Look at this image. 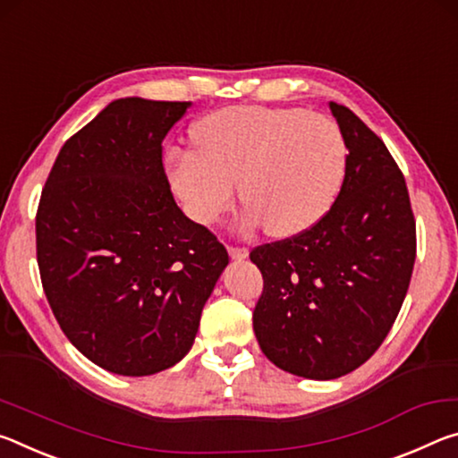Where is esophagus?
<instances>
[{
  "instance_id": "esophagus-1",
  "label": "esophagus",
  "mask_w": 458,
  "mask_h": 458,
  "mask_svg": "<svg viewBox=\"0 0 458 458\" xmlns=\"http://www.w3.org/2000/svg\"><path fill=\"white\" fill-rule=\"evenodd\" d=\"M229 256L233 259H245L250 256V250L247 247H235V245H229Z\"/></svg>"
}]
</instances>
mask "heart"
Returning <instances> with one entry per match:
<instances>
[{"mask_svg": "<svg viewBox=\"0 0 458 458\" xmlns=\"http://www.w3.org/2000/svg\"><path fill=\"white\" fill-rule=\"evenodd\" d=\"M191 149H170L166 170L194 221L211 225L229 211L235 182L245 223L290 237L325 216L343 191L349 146L331 117L300 107L239 105L192 127Z\"/></svg>", "mask_w": 458, "mask_h": 458, "instance_id": "b5f03b06", "label": "heart"}]
</instances>
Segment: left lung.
<instances>
[{
  "label": "left lung",
  "instance_id": "obj_1",
  "mask_svg": "<svg viewBox=\"0 0 458 458\" xmlns=\"http://www.w3.org/2000/svg\"><path fill=\"white\" fill-rule=\"evenodd\" d=\"M349 146L343 191L322 219L250 253L264 276L253 331L264 355L306 379H336L369 359L392 328L416 259L406 180L353 111L328 103Z\"/></svg>",
  "mask_w": 458,
  "mask_h": 458
}]
</instances>
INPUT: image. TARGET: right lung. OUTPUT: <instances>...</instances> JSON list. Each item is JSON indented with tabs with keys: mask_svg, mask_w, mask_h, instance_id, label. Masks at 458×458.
<instances>
[{
	"mask_svg": "<svg viewBox=\"0 0 458 458\" xmlns=\"http://www.w3.org/2000/svg\"><path fill=\"white\" fill-rule=\"evenodd\" d=\"M191 101L125 97L60 149L36 213L44 294L89 361L152 376L189 353L227 250L170 192L162 141Z\"/></svg>",
	"mask_w": 458,
	"mask_h": 458,
	"instance_id": "1",
	"label": "right lung"
}]
</instances>
